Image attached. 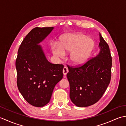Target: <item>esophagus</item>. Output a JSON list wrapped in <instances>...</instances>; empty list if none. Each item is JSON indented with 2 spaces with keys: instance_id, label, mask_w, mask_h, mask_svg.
<instances>
[{
  "instance_id": "1",
  "label": "esophagus",
  "mask_w": 126,
  "mask_h": 126,
  "mask_svg": "<svg viewBox=\"0 0 126 126\" xmlns=\"http://www.w3.org/2000/svg\"><path fill=\"white\" fill-rule=\"evenodd\" d=\"M68 73V68L66 67H64L63 69V75L64 76H65L66 74H67V73Z\"/></svg>"
}]
</instances>
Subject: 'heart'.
Instances as JSON below:
<instances>
[{"label": "heart", "instance_id": "1", "mask_svg": "<svg viewBox=\"0 0 126 126\" xmlns=\"http://www.w3.org/2000/svg\"><path fill=\"white\" fill-rule=\"evenodd\" d=\"M95 47L94 41L81 33H74L61 37L59 44L52 45L54 55L62 57L65 53H70L69 60L74 65H81L90 57Z\"/></svg>", "mask_w": 126, "mask_h": 126}]
</instances>
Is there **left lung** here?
I'll return each instance as SVG.
<instances>
[{"mask_svg": "<svg viewBox=\"0 0 126 126\" xmlns=\"http://www.w3.org/2000/svg\"><path fill=\"white\" fill-rule=\"evenodd\" d=\"M100 52L95 57L77 68L68 67L70 98L79 107H88L100 100L110 83L112 59L109 46L100 33Z\"/></svg>", "mask_w": 126, "mask_h": 126, "instance_id": "left-lung-1", "label": "left lung"}]
</instances>
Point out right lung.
<instances>
[{
    "label": "right lung",
    "instance_id": "right-lung-1",
    "mask_svg": "<svg viewBox=\"0 0 126 126\" xmlns=\"http://www.w3.org/2000/svg\"><path fill=\"white\" fill-rule=\"evenodd\" d=\"M53 29H33L21 43L16 61L18 90L29 103L37 107L49 102L55 85L63 76V65L49 62L39 44Z\"/></svg>",
    "mask_w": 126,
    "mask_h": 126
}]
</instances>
